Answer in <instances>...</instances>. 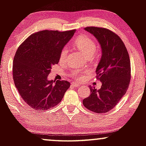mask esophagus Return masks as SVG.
<instances>
[{
  "instance_id": "1",
  "label": "esophagus",
  "mask_w": 146,
  "mask_h": 146,
  "mask_svg": "<svg viewBox=\"0 0 146 146\" xmlns=\"http://www.w3.org/2000/svg\"><path fill=\"white\" fill-rule=\"evenodd\" d=\"M71 86L73 87H79L80 86V84L77 83V82H72L71 83Z\"/></svg>"
}]
</instances>
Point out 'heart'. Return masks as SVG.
Wrapping results in <instances>:
<instances>
[{
    "label": "heart",
    "instance_id": "1",
    "mask_svg": "<svg viewBox=\"0 0 146 146\" xmlns=\"http://www.w3.org/2000/svg\"><path fill=\"white\" fill-rule=\"evenodd\" d=\"M75 44L80 51L84 53L86 57H93V55L96 53L97 49H98V46H97L95 42L87 36L79 37L78 39L75 41ZM68 52V50L67 46L63 47L61 53H60V61H64L66 56H67ZM84 72L87 73L88 71L86 70ZM71 74L72 76H73L74 78H79V77L81 76L82 71L79 69H75L72 72Z\"/></svg>",
    "mask_w": 146,
    "mask_h": 146
}]
</instances>
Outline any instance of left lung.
Masks as SVG:
<instances>
[{"label": "left lung", "instance_id": "left-lung-1", "mask_svg": "<svg viewBox=\"0 0 146 146\" xmlns=\"http://www.w3.org/2000/svg\"><path fill=\"white\" fill-rule=\"evenodd\" d=\"M102 48V58L96 68V77L101 82V88L90 86L89 97L83 104L95 113H105L112 110L126 93L130 81V60L124 43L116 33L102 27H87Z\"/></svg>", "mask_w": 146, "mask_h": 146}]
</instances>
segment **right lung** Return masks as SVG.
<instances>
[{
	"label": "right lung",
	"instance_id": "obj_1",
	"mask_svg": "<svg viewBox=\"0 0 146 146\" xmlns=\"http://www.w3.org/2000/svg\"><path fill=\"white\" fill-rule=\"evenodd\" d=\"M75 30H44L28 37L16 51L13 62V79L22 99L36 110H46L61 102L70 87L66 80H48L53 65Z\"/></svg>",
	"mask_w": 146,
	"mask_h": 146
}]
</instances>
